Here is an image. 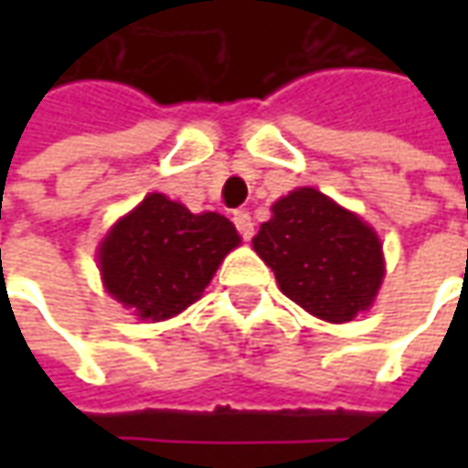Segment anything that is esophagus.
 <instances>
[{"label":"esophagus","mask_w":468,"mask_h":468,"mask_svg":"<svg viewBox=\"0 0 468 468\" xmlns=\"http://www.w3.org/2000/svg\"><path fill=\"white\" fill-rule=\"evenodd\" d=\"M233 223L238 228V233L243 235V240H250L253 238V218L248 210H235Z\"/></svg>","instance_id":"esophagus-1"}]
</instances>
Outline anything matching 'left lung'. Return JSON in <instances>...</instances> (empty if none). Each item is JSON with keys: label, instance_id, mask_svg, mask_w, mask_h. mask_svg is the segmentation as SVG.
<instances>
[{"label": "left lung", "instance_id": "8db88e82", "mask_svg": "<svg viewBox=\"0 0 468 468\" xmlns=\"http://www.w3.org/2000/svg\"><path fill=\"white\" fill-rule=\"evenodd\" d=\"M253 250L293 303L328 324L368 311L386 271L371 225L315 187H298L273 205Z\"/></svg>", "mask_w": 468, "mask_h": 468}]
</instances>
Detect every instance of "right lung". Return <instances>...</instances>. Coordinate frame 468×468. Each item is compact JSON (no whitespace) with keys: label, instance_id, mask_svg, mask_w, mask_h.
I'll use <instances>...</instances> for the list:
<instances>
[{"label":"right lung","instance_id":"right-lung-1","mask_svg":"<svg viewBox=\"0 0 468 468\" xmlns=\"http://www.w3.org/2000/svg\"><path fill=\"white\" fill-rule=\"evenodd\" d=\"M238 245L240 235L223 215H195L163 193H150L112 225L97 261L107 293L143 321H165L203 295Z\"/></svg>","mask_w":468,"mask_h":468}]
</instances>
